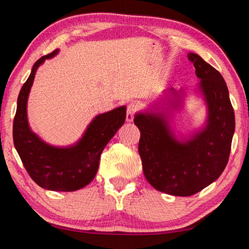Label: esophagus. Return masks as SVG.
Wrapping results in <instances>:
<instances>
[{
	"mask_svg": "<svg viewBox=\"0 0 249 249\" xmlns=\"http://www.w3.org/2000/svg\"><path fill=\"white\" fill-rule=\"evenodd\" d=\"M137 109H138L137 104H134V103L129 104V106H128V108H127V121H128V122L133 121L134 113H136Z\"/></svg>",
	"mask_w": 249,
	"mask_h": 249,
	"instance_id": "esophagus-1",
	"label": "esophagus"
}]
</instances>
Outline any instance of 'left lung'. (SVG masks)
Listing matches in <instances>:
<instances>
[{"instance_id":"1","label":"left lung","mask_w":249,"mask_h":249,"mask_svg":"<svg viewBox=\"0 0 249 249\" xmlns=\"http://www.w3.org/2000/svg\"><path fill=\"white\" fill-rule=\"evenodd\" d=\"M199 89L208 107L207 124L189 139L178 140L163 112H139L134 124L141 132L139 154L146 180L162 193L188 197L215 181L229 162L235 116L223 76L201 56L189 53ZM174 105L179 93L171 89Z\"/></svg>"}]
</instances>
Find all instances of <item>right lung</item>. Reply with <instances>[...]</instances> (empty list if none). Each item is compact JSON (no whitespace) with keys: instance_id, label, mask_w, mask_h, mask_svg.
Returning <instances> with one entry per match:
<instances>
[{"instance_id":"obj_1","label":"right lung","mask_w":249,"mask_h":249,"mask_svg":"<svg viewBox=\"0 0 249 249\" xmlns=\"http://www.w3.org/2000/svg\"><path fill=\"white\" fill-rule=\"evenodd\" d=\"M58 52L56 49L37 60L21 87L13 124V140L24 167L38 186L52 191H75L94 179L100 154L124 124L127 108L121 106L96 116L74 145L56 147L43 142L29 128L27 99L37 69Z\"/></svg>"}]
</instances>
